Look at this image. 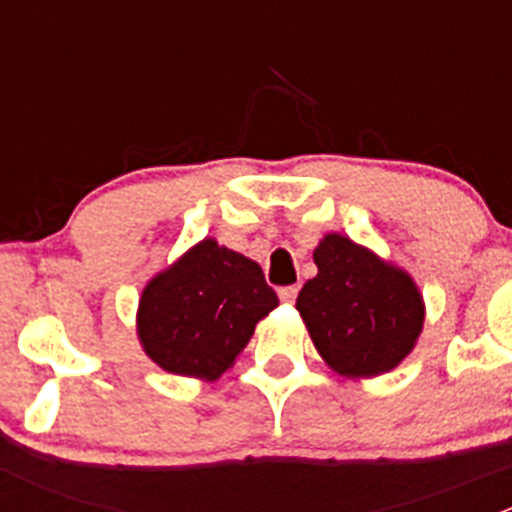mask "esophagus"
<instances>
[{"label": "esophagus", "instance_id": "1", "mask_svg": "<svg viewBox=\"0 0 512 512\" xmlns=\"http://www.w3.org/2000/svg\"><path fill=\"white\" fill-rule=\"evenodd\" d=\"M297 292H299V289L297 287H282L280 289V299H282V302H285V304H292L294 302V299H297Z\"/></svg>", "mask_w": 512, "mask_h": 512}]
</instances>
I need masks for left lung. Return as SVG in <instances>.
Wrapping results in <instances>:
<instances>
[{
    "mask_svg": "<svg viewBox=\"0 0 512 512\" xmlns=\"http://www.w3.org/2000/svg\"><path fill=\"white\" fill-rule=\"evenodd\" d=\"M314 265L317 275L304 282L297 312L329 369L371 379L414 352L426 304L409 272L339 232L319 240Z\"/></svg>",
    "mask_w": 512,
    "mask_h": 512,
    "instance_id": "obj_1",
    "label": "left lung"
}]
</instances>
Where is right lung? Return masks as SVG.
Here are the masks:
<instances>
[{"mask_svg": "<svg viewBox=\"0 0 512 512\" xmlns=\"http://www.w3.org/2000/svg\"><path fill=\"white\" fill-rule=\"evenodd\" d=\"M277 304L255 260L205 237L148 280L136 332L143 352L163 371L215 381Z\"/></svg>", "mask_w": 512, "mask_h": 512, "instance_id": "right-lung-1", "label": "right lung"}]
</instances>
